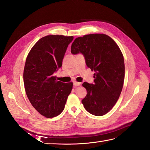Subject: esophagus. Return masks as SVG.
Masks as SVG:
<instances>
[{"label":"esophagus","instance_id":"esophagus-1","mask_svg":"<svg viewBox=\"0 0 150 150\" xmlns=\"http://www.w3.org/2000/svg\"><path fill=\"white\" fill-rule=\"evenodd\" d=\"M73 84L74 86H80L81 84V83H79V82H76V81H74L73 82Z\"/></svg>","mask_w":150,"mask_h":150}]
</instances>
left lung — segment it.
Masks as SVG:
<instances>
[{
  "instance_id": "obj_1",
  "label": "left lung",
  "mask_w": 150,
  "mask_h": 150,
  "mask_svg": "<svg viewBox=\"0 0 150 150\" xmlns=\"http://www.w3.org/2000/svg\"><path fill=\"white\" fill-rule=\"evenodd\" d=\"M71 53L82 54L86 66L95 72L93 84H83L87 91L82 100L85 110L95 116L104 115L115 105L123 86L125 62L120 47L110 36L91 34L76 38Z\"/></svg>"
}]
</instances>
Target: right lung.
Wrapping results in <instances>:
<instances>
[{
  "label": "right lung",
  "mask_w": 150,
  "mask_h": 150,
  "mask_svg": "<svg viewBox=\"0 0 150 150\" xmlns=\"http://www.w3.org/2000/svg\"><path fill=\"white\" fill-rule=\"evenodd\" d=\"M73 39V36H45L34 44L26 59L23 78L27 96L35 110L48 118L64 110L72 89V83L57 81L54 73L62 66Z\"/></svg>",
  "instance_id": "right-lung-1"
}]
</instances>
